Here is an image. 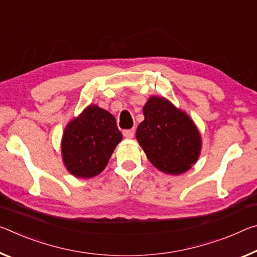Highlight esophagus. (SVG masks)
Masks as SVG:
<instances>
[{
  "mask_svg": "<svg viewBox=\"0 0 257 257\" xmlns=\"http://www.w3.org/2000/svg\"><path fill=\"white\" fill-rule=\"evenodd\" d=\"M134 135H135V129H128V130H124L123 132V136L125 137V138H133L134 137Z\"/></svg>",
  "mask_w": 257,
  "mask_h": 257,
  "instance_id": "obj_1",
  "label": "esophagus"
}]
</instances>
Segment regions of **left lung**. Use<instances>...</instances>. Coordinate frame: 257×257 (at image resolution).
<instances>
[{
    "label": "left lung",
    "mask_w": 257,
    "mask_h": 257,
    "mask_svg": "<svg viewBox=\"0 0 257 257\" xmlns=\"http://www.w3.org/2000/svg\"><path fill=\"white\" fill-rule=\"evenodd\" d=\"M136 132L149 160L166 174L186 172L198 160L201 140L193 121L165 98L151 97Z\"/></svg>",
    "instance_id": "left-lung-1"
}]
</instances>
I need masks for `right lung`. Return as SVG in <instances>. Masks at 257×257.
Listing matches in <instances>:
<instances>
[{
    "label": "right lung",
    "mask_w": 257,
    "mask_h": 257,
    "mask_svg": "<svg viewBox=\"0 0 257 257\" xmlns=\"http://www.w3.org/2000/svg\"><path fill=\"white\" fill-rule=\"evenodd\" d=\"M122 140L111 113L89 106L65 129L62 152L68 172L89 178L103 172L115 146Z\"/></svg>",
    "instance_id": "1"
}]
</instances>
